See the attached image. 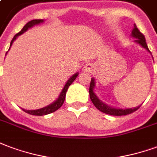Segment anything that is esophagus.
Instances as JSON below:
<instances>
[{"instance_id": "obj_1", "label": "esophagus", "mask_w": 157, "mask_h": 157, "mask_svg": "<svg viewBox=\"0 0 157 157\" xmlns=\"http://www.w3.org/2000/svg\"><path fill=\"white\" fill-rule=\"evenodd\" d=\"M94 69V66L93 64L91 63H86L85 65V67H83V71H86V72H90V71H92Z\"/></svg>"}]
</instances>
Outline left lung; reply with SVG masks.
Here are the masks:
<instances>
[{
    "label": "left lung",
    "instance_id": "1",
    "mask_svg": "<svg viewBox=\"0 0 157 157\" xmlns=\"http://www.w3.org/2000/svg\"><path fill=\"white\" fill-rule=\"evenodd\" d=\"M133 38H135L136 40H134L135 42L139 44L141 47H143L144 49H146L148 52L151 53L150 50L148 49V46H147V44L146 42V39H145V36H143V34H141L140 32V31L138 30V28L136 27V24H134V26H133V29L132 31V34H131ZM96 86V81H95V78L92 77L91 80H90V90H89V94H90V98L91 100V101L94 104V105L96 106L99 111H101L103 113H105V114L111 115V116H125V115L131 114L132 112H134L136 110H138L140 108V105H138L136 107L133 108H118V107H112L111 105H106L105 103H104L103 101H101V100L98 98V96H96V93L94 92V88Z\"/></svg>",
    "mask_w": 157,
    "mask_h": 157
}]
</instances>
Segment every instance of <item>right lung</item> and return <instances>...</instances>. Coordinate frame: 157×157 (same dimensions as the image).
Segmentation results:
<instances>
[{
  "label": "right lung",
  "mask_w": 157,
  "mask_h": 157,
  "mask_svg": "<svg viewBox=\"0 0 157 157\" xmlns=\"http://www.w3.org/2000/svg\"><path fill=\"white\" fill-rule=\"evenodd\" d=\"M44 22V20H32L31 21H29L28 23H26L25 25V26L23 27L22 30L20 31L19 33H17L15 36L13 37V39L11 40L10 41V46H12V44L15 40H17V38L21 35H22L23 33H25V31H28V29H31V27H33L35 25H40V23ZM9 48V50H10ZM7 53V52H6ZM79 75L78 72L75 73L74 75H71L69 79H68V81L67 82L66 85L64 86L63 89L61 90V92L60 93V96H58V98L55 101H53L52 103H51L50 105H46L45 107L40 108V109H37V110H25V109H22L23 111L26 112V113H28L30 115H33V116H44V115H47L50 114V113H52V112H54L56 110H58L59 108L61 107V105H63L64 101H65V98H66V94H67V91L68 90V87H69L71 85L74 81L75 80V78L77 77V75Z\"/></svg>",
  "instance_id": "right-lung-1"
}]
</instances>
